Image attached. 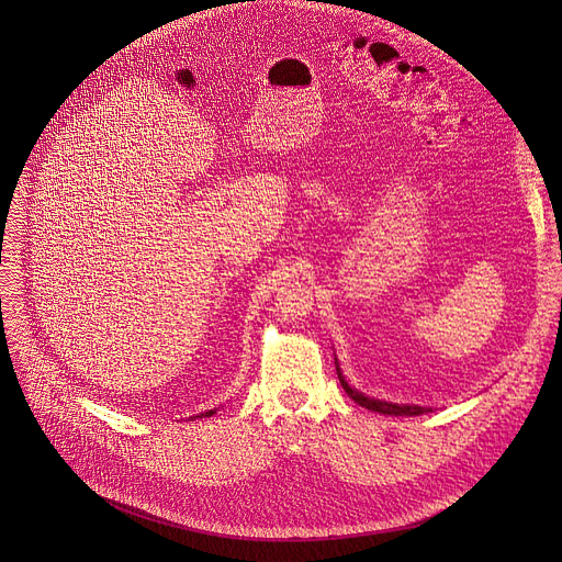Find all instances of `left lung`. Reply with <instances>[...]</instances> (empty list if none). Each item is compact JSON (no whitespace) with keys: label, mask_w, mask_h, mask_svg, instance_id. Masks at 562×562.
I'll return each instance as SVG.
<instances>
[{"label":"left lung","mask_w":562,"mask_h":562,"mask_svg":"<svg viewBox=\"0 0 562 562\" xmlns=\"http://www.w3.org/2000/svg\"><path fill=\"white\" fill-rule=\"evenodd\" d=\"M335 367H337V375H339V382H341V387L346 390V394H348L352 401H356L358 405L367 407V409L380 412V415H394V417H417V415H424V412H430V409H432V407H422V405H401V403H387V401H380V398H371V396H367V394H362V392H358V390H352V387L348 385L344 373H341V369H339L337 358H335Z\"/></svg>","instance_id":"1"}]
</instances>
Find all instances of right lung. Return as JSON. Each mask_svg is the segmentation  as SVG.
<instances>
[{
	"mask_svg": "<svg viewBox=\"0 0 562 562\" xmlns=\"http://www.w3.org/2000/svg\"><path fill=\"white\" fill-rule=\"evenodd\" d=\"M212 415H216V407L214 409H206V412H200L198 417H212Z\"/></svg>",
	"mask_w": 562,
	"mask_h": 562,
	"instance_id": "add662e5",
	"label": "right lung"
}]
</instances>
